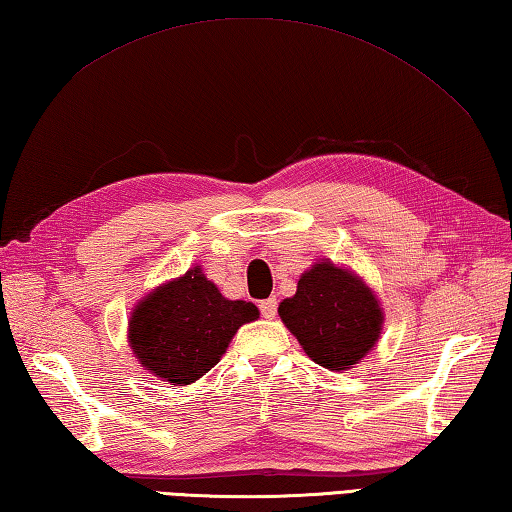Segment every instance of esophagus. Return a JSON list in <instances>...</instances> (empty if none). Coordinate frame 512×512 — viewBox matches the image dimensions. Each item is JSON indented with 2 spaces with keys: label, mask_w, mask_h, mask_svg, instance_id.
Returning <instances> with one entry per match:
<instances>
[{
  "label": "esophagus",
  "mask_w": 512,
  "mask_h": 512,
  "mask_svg": "<svg viewBox=\"0 0 512 512\" xmlns=\"http://www.w3.org/2000/svg\"><path fill=\"white\" fill-rule=\"evenodd\" d=\"M276 308H279V301H276V299H267V301L261 303V312H263L265 319H274Z\"/></svg>",
  "instance_id": "esophagus-1"
}]
</instances>
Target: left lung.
I'll return each mask as SVG.
<instances>
[{
    "label": "left lung",
    "mask_w": 512,
    "mask_h": 512,
    "mask_svg": "<svg viewBox=\"0 0 512 512\" xmlns=\"http://www.w3.org/2000/svg\"><path fill=\"white\" fill-rule=\"evenodd\" d=\"M279 315L303 353L330 371H348L378 344L384 310L360 274L317 261L301 274L297 294L281 301Z\"/></svg>",
    "instance_id": "obj_1"
}]
</instances>
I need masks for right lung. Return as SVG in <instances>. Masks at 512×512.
<instances>
[{
	"instance_id": "right-lung-1",
	"label": "right lung",
	"mask_w": 512,
	"mask_h": 512,
	"mask_svg": "<svg viewBox=\"0 0 512 512\" xmlns=\"http://www.w3.org/2000/svg\"><path fill=\"white\" fill-rule=\"evenodd\" d=\"M249 301L222 297L200 265L157 285L130 312L128 342L137 362L155 378L186 387L227 353L240 326L256 321Z\"/></svg>"
}]
</instances>
